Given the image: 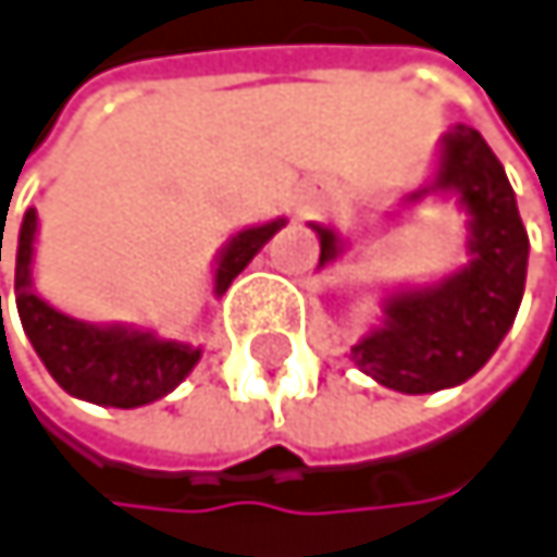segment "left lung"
<instances>
[{"label":"left lung","instance_id":"1","mask_svg":"<svg viewBox=\"0 0 557 557\" xmlns=\"http://www.w3.org/2000/svg\"><path fill=\"white\" fill-rule=\"evenodd\" d=\"M434 189H458L471 213L474 260L441 287L387 300L384 327L354 347L363 374L400 394H431L478 374L515 324L528 273V233L515 189L484 136L455 126L444 136ZM320 233V263L337 257V237Z\"/></svg>","mask_w":557,"mask_h":557}]
</instances>
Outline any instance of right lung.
I'll list each match as a JSON object with an SVG mask.
<instances>
[{
    "mask_svg": "<svg viewBox=\"0 0 557 557\" xmlns=\"http://www.w3.org/2000/svg\"><path fill=\"white\" fill-rule=\"evenodd\" d=\"M281 226L284 220H273L237 233L220 257L213 290L223 294L233 284V276L253 260V253ZM33 240H36V210L23 216V230H18V244H15V307L26 337L33 341L46 371L55 377L62 391L92 404H106V408H139V404L160 400L163 394H170L194 371V363L200 360L197 347L157 341L153 334L123 331V327H110V331L89 327L39 300L29 290Z\"/></svg>",
    "mask_w": 557,
    "mask_h": 557,
    "instance_id": "right-lung-1",
    "label": "right lung"
}]
</instances>
